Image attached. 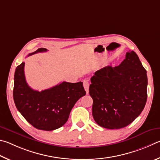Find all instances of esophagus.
I'll use <instances>...</instances> for the list:
<instances>
[{
  "label": "esophagus",
  "mask_w": 160,
  "mask_h": 160,
  "mask_svg": "<svg viewBox=\"0 0 160 160\" xmlns=\"http://www.w3.org/2000/svg\"><path fill=\"white\" fill-rule=\"evenodd\" d=\"M83 87H84L85 91H86V93H88V91H89V82L88 79H84L83 81Z\"/></svg>",
  "instance_id": "1"
}]
</instances>
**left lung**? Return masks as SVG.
Wrapping results in <instances>:
<instances>
[{"instance_id": "left-lung-1", "label": "left lung", "mask_w": 160, "mask_h": 160, "mask_svg": "<svg viewBox=\"0 0 160 160\" xmlns=\"http://www.w3.org/2000/svg\"><path fill=\"white\" fill-rule=\"evenodd\" d=\"M91 82L92 114L100 127L124 128L143 110L148 97L147 72L133 50L127 52L119 66L98 70Z\"/></svg>"}]
</instances>
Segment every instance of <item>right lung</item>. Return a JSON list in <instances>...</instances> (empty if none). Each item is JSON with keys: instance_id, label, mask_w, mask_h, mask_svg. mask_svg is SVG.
<instances>
[{"instance_id": "obj_1", "label": "right lung", "mask_w": 160, "mask_h": 160, "mask_svg": "<svg viewBox=\"0 0 160 160\" xmlns=\"http://www.w3.org/2000/svg\"><path fill=\"white\" fill-rule=\"evenodd\" d=\"M47 50L41 48L29 56ZM24 68L22 62L14 76L13 98L17 109L37 129L52 131L62 127L75 103L86 95L83 83L63 82L46 90L34 91L27 84Z\"/></svg>"}]
</instances>
